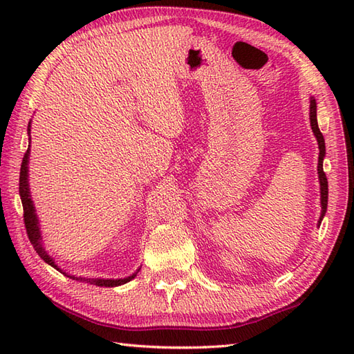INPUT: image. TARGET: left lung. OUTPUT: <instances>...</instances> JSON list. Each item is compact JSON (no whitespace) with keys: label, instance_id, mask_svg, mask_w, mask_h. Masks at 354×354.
<instances>
[{"label":"left lung","instance_id":"left-lung-1","mask_svg":"<svg viewBox=\"0 0 354 354\" xmlns=\"http://www.w3.org/2000/svg\"><path fill=\"white\" fill-rule=\"evenodd\" d=\"M310 126L312 131L315 133V137L318 140V147H319V158H318V175H319V185H321V217L318 225H321L322 217L326 216L327 212V201H328V183H327V176L324 173V169H322V160L326 156V142L324 137L318 127V118H317V100L310 97Z\"/></svg>","mask_w":354,"mask_h":354}]
</instances>
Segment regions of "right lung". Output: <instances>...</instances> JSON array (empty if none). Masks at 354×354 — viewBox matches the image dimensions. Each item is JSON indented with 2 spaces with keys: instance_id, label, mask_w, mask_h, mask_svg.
<instances>
[{
  "instance_id": "add662e5",
  "label": "right lung",
  "mask_w": 354,
  "mask_h": 354,
  "mask_svg": "<svg viewBox=\"0 0 354 354\" xmlns=\"http://www.w3.org/2000/svg\"><path fill=\"white\" fill-rule=\"evenodd\" d=\"M30 132V123H28V129ZM28 155H30V147L27 149V152L24 153V158H22V164H21V171H19V196L22 202V208H24V223H26V230H27V236L32 242L35 251L41 255V259L48 263L50 266L59 269L50 255L45 252L41 243V231H39V221H37L36 213H35V207H33V201L30 198V189H28ZM61 270V269H59ZM62 272V270H61ZM65 274V272H64ZM73 280H79V281H85V283H91L95 286H104V288H114V286L124 284L127 281H131L132 278L137 277V272L132 274L131 277L126 278H118V280H108V278H84V277H73L68 275Z\"/></svg>"
}]
</instances>
